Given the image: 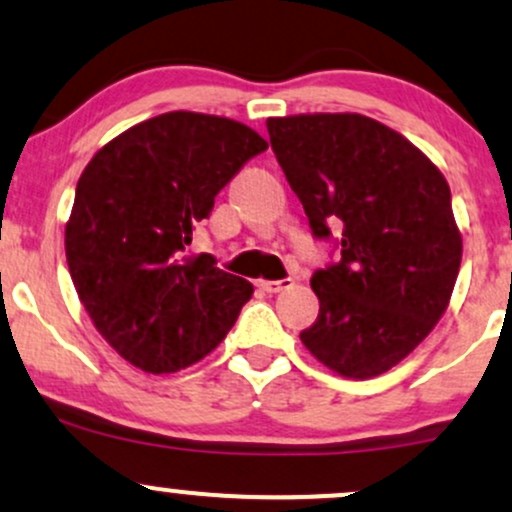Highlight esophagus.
Returning <instances> with one entry per match:
<instances>
[{"label":"esophagus","instance_id":"1","mask_svg":"<svg viewBox=\"0 0 512 512\" xmlns=\"http://www.w3.org/2000/svg\"><path fill=\"white\" fill-rule=\"evenodd\" d=\"M260 289L264 291V293H281V291H286V289H291L293 286V279H276V281H260Z\"/></svg>","mask_w":512,"mask_h":512}]
</instances>
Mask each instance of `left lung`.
<instances>
[{"label": "left lung", "mask_w": 512, "mask_h": 512, "mask_svg": "<svg viewBox=\"0 0 512 512\" xmlns=\"http://www.w3.org/2000/svg\"><path fill=\"white\" fill-rule=\"evenodd\" d=\"M267 132L313 238L339 252L310 281L320 315L301 342L344 378L385 373L455 289L462 238L448 182L402 134L356 113L269 117Z\"/></svg>", "instance_id": "left-lung-1"}]
</instances>
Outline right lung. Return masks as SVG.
<instances>
[{"mask_svg": "<svg viewBox=\"0 0 512 512\" xmlns=\"http://www.w3.org/2000/svg\"><path fill=\"white\" fill-rule=\"evenodd\" d=\"M264 149L236 120L178 110L127 129L81 173L64 233L69 274L96 330L132 366L175 373L236 325L252 284L185 248Z\"/></svg>", "mask_w": 512, "mask_h": 512, "instance_id": "right-lung-1", "label": "right lung"}]
</instances>
